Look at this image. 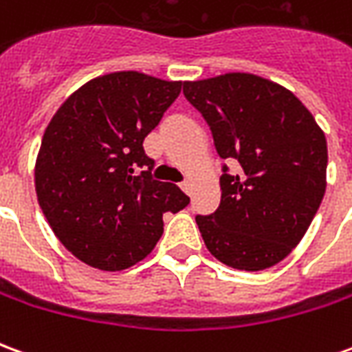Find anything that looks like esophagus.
<instances>
[{"label": "esophagus", "instance_id": "34e87169", "mask_svg": "<svg viewBox=\"0 0 352 352\" xmlns=\"http://www.w3.org/2000/svg\"><path fill=\"white\" fill-rule=\"evenodd\" d=\"M181 188H183L188 196H192V190H194V183L192 181H184V183H181Z\"/></svg>", "mask_w": 352, "mask_h": 352}]
</instances>
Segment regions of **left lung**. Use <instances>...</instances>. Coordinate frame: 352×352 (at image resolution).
<instances>
[{
  "label": "left lung",
  "instance_id": "left-lung-1",
  "mask_svg": "<svg viewBox=\"0 0 352 352\" xmlns=\"http://www.w3.org/2000/svg\"><path fill=\"white\" fill-rule=\"evenodd\" d=\"M224 166L221 206L196 217L206 247L222 264L260 272L302 241L326 190L324 131L288 88L252 73L186 80Z\"/></svg>",
  "mask_w": 352,
  "mask_h": 352
}]
</instances>
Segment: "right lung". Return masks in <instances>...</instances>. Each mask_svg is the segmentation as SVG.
<instances>
[{
  "instance_id": "obj_1",
  "label": "right lung",
  "mask_w": 352,
  "mask_h": 352,
  "mask_svg": "<svg viewBox=\"0 0 352 352\" xmlns=\"http://www.w3.org/2000/svg\"><path fill=\"white\" fill-rule=\"evenodd\" d=\"M183 80L115 72L88 80L50 118L35 160V192L54 236L80 262L120 272L153 252L164 213L190 198L154 181L143 139ZM139 168H143L138 174Z\"/></svg>"
}]
</instances>
